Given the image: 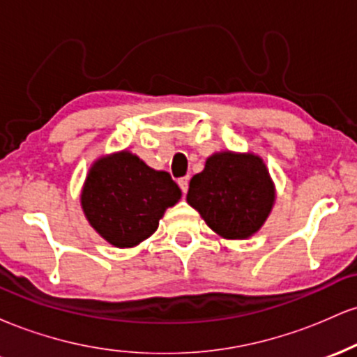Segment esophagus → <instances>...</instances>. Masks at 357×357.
Segmentation results:
<instances>
[{
    "label": "esophagus",
    "instance_id": "obj_1",
    "mask_svg": "<svg viewBox=\"0 0 357 357\" xmlns=\"http://www.w3.org/2000/svg\"><path fill=\"white\" fill-rule=\"evenodd\" d=\"M178 184H179V188H181V191L184 192V195H186L188 186H190V178H188V176H184V178H179Z\"/></svg>",
    "mask_w": 357,
    "mask_h": 357
}]
</instances>
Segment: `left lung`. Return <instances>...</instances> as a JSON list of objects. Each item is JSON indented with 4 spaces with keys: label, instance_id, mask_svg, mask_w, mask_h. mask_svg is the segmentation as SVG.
<instances>
[{
    "label": "left lung",
    "instance_id": "8db88e82",
    "mask_svg": "<svg viewBox=\"0 0 357 357\" xmlns=\"http://www.w3.org/2000/svg\"><path fill=\"white\" fill-rule=\"evenodd\" d=\"M186 199L220 236L245 240L268 218L275 186L264 159L223 151L210 155L202 173L192 176Z\"/></svg>",
    "mask_w": 357,
    "mask_h": 357
}]
</instances>
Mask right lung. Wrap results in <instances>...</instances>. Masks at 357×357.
<instances>
[{"label":"right lung","mask_w":357,"mask_h":357,"mask_svg":"<svg viewBox=\"0 0 357 357\" xmlns=\"http://www.w3.org/2000/svg\"><path fill=\"white\" fill-rule=\"evenodd\" d=\"M181 198L169 173L155 171L129 151L104 155L89 169L82 210L104 240L136 247L158 230L159 220Z\"/></svg>","instance_id":"1"}]
</instances>
